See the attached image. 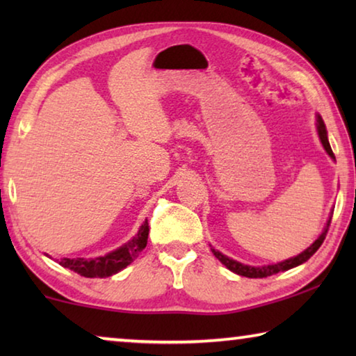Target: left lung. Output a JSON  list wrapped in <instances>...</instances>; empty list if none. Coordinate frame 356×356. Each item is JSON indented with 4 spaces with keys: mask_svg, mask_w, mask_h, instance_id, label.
Listing matches in <instances>:
<instances>
[{
    "mask_svg": "<svg viewBox=\"0 0 356 356\" xmlns=\"http://www.w3.org/2000/svg\"><path fill=\"white\" fill-rule=\"evenodd\" d=\"M316 127H317V134H318V138H321V143L323 149L327 150V154L331 156V159H334V154L333 150H331V146H330V141H328V135H327V127H325L323 124V119L321 114H316ZM331 215H333V210H331ZM331 215L330 218L327 220V225H325L323 231L321 236H318L316 238V242L309 245L308 248H306L305 251H301L300 254L293 256V257H289L286 259V261L282 262H278V264H268V265H246V264H242L238 261H234V259L227 257L222 254V252H220L218 250H215L213 246H210V250H212L213 256L218 259V261L225 265L226 268L231 270V272H234L236 275H240V276H246V278H267V276H272V275H276L280 272H286V270H291L293 267H298V265L305 264L308 259L314 254V252L321 248V245L323 243L325 237H327V232H328V227H330V222H331Z\"/></svg>",
    "mask_w": 356,
    "mask_h": 356,
    "instance_id": "1",
    "label": "left lung"
}]
</instances>
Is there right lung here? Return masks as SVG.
<instances>
[{
    "label": "right lung",
    "instance_id": "right-lung-1",
    "mask_svg": "<svg viewBox=\"0 0 356 356\" xmlns=\"http://www.w3.org/2000/svg\"><path fill=\"white\" fill-rule=\"evenodd\" d=\"M147 236L149 222L146 220L140 226V229H138L135 237H131L127 243L119 246V248L106 252L105 256H99L94 259L64 257L59 261V265L84 276V278H108V276L119 273L120 270H124L140 256V252L147 245Z\"/></svg>",
    "mask_w": 356,
    "mask_h": 356
}]
</instances>
